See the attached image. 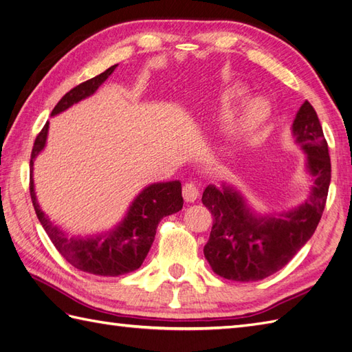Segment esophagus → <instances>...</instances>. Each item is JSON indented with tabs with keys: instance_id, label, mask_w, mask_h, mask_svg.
Here are the masks:
<instances>
[{
	"instance_id": "esophagus-1",
	"label": "esophagus",
	"mask_w": 352,
	"mask_h": 352,
	"mask_svg": "<svg viewBox=\"0 0 352 352\" xmlns=\"http://www.w3.org/2000/svg\"><path fill=\"white\" fill-rule=\"evenodd\" d=\"M183 197L186 202H195L199 197V187L196 183H186L183 187Z\"/></svg>"
}]
</instances>
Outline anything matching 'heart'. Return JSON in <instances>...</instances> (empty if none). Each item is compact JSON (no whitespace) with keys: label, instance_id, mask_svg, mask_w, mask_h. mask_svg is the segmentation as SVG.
Masks as SVG:
<instances>
[{"label":"heart","instance_id":"heart-1","mask_svg":"<svg viewBox=\"0 0 352 352\" xmlns=\"http://www.w3.org/2000/svg\"><path fill=\"white\" fill-rule=\"evenodd\" d=\"M244 94L245 90L236 85L219 89L211 101L212 111L220 117L229 116L232 108L244 96ZM267 114V105L262 99L254 98L245 101L228 122L226 129H224V147L230 148L232 146H235L251 131H254L260 123H263Z\"/></svg>","mask_w":352,"mask_h":352}]
</instances>
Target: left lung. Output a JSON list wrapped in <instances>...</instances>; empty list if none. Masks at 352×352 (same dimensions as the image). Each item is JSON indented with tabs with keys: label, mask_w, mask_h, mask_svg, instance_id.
Instances as JSON below:
<instances>
[{
	"label": "left lung",
	"mask_w": 352,
	"mask_h": 352,
	"mask_svg": "<svg viewBox=\"0 0 352 352\" xmlns=\"http://www.w3.org/2000/svg\"><path fill=\"white\" fill-rule=\"evenodd\" d=\"M297 146L306 155L305 169L311 177L308 199L279 214H258L230 184H210L202 204L212 214L205 258L221 278L258 281L278 272L311 239L326 206L331 165L327 141L314 107L305 101L292 126Z\"/></svg>",
	"instance_id": "obj_1"
}]
</instances>
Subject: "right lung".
<instances>
[{
    "label": "right lung",
    "instance_id": "1",
    "mask_svg": "<svg viewBox=\"0 0 352 352\" xmlns=\"http://www.w3.org/2000/svg\"><path fill=\"white\" fill-rule=\"evenodd\" d=\"M117 65L108 68L99 76L71 89L62 96L60 101L53 108L52 116L68 110L71 105L94 95L98 87L113 74ZM49 132V122L35 138L31 162H30V192L35 214L46 230L53 245L64 256L69 265L87 274L101 276H119L137 270L144 258L147 257L150 247L155 241L159 221L166 215L175 214L183 208L182 183L175 182L153 183L138 193L124 219L111 230L98 233L92 236H68L64 230L55 226L40 208L34 186V160L46 147Z\"/></svg>",
    "mask_w": 352,
    "mask_h": 352
}]
</instances>
